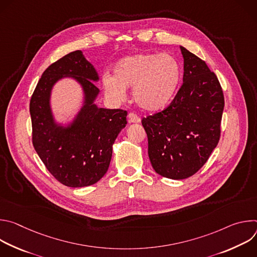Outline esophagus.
I'll return each mask as SVG.
<instances>
[{
    "label": "esophagus",
    "instance_id": "esophagus-1",
    "mask_svg": "<svg viewBox=\"0 0 257 257\" xmlns=\"http://www.w3.org/2000/svg\"><path fill=\"white\" fill-rule=\"evenodd\" d=\"M128 122L129 123H139L140 118L135 113H129L128 114Z\"/></svg>",
    "mask_w": 257,
    "mask_h": 257
}]
</instances>
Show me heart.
Masks as SVG:
<instances>
[{"label": "heart", "instance_id": "1", "mask_svg": "<svg viewBox=\"0 0 257 257\" xmlns=\"http://www.w3.org/2000/svg\"><path fill=\"white\" fill-rule=\"evenodd\" d=\"M181 78L178 61L169 54H140L120 60L114 77L104 75L102 87L106 95L120 100L125 87H132L135 102L146 111H159L174 98Z\"/></svg>", "mask_w": 257, "mask_h": 257}]
</instances>
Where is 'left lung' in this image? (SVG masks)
I'll return each mask as SVG.
<instances>
[{"mask_svg": "<svg viewBox=\"0 0 257 257\" xmlns=\"http://www.w3.org/2000/svg\"><path fill=\"white\" fill-rule=\"evenodd\" d=\"M180 49L184 58L183 84L163 111L141 120L153 168L174 180L191 177L206 163L221 137L225 105L216 75L203 60Z\"/></svg>", "mask_w": 257, "mask_h": 257, "instance_id": "1", "label": "left lung"}]
</instances>
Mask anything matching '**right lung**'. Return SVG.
Wrapping results in <instances>:
<instances>
[{"mask_svg":"<svg viewBox=\"0 0 257 257\" xmlns=\"http://www.w3.org/2000/svg\"><path fill=\"white\" fill-rule=\"evenodd\" d=\"M63 76L75 78L86 94L84 107L68 128L54 124L49 107L51 87ZM97 79L93 66L81 51H75L46 69L30 98L33 148L48 171L68 187L93 185L104 176L113 144L127 124V111L93 103L99 89L92 81Z\"/></svg>","mask_w":257,"mask_h":257,"instance_id":"1","label":"right lung"}]
</instances>
